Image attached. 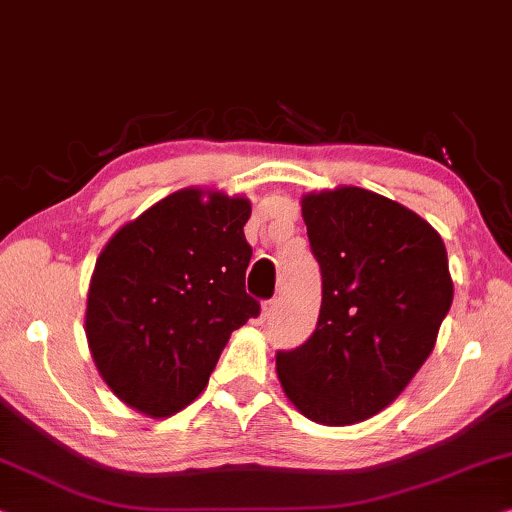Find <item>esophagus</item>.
Segmentation results:
<instances>
[{
	"label": "esophagus",
	"instance_id": "obj_1",
	"mask_svg": "<svg viewBox=\"0 0 512 512\" xmlns=\"http://www.w3.org/2000/svg\"><path fill=\"white\" fill-rule=\"evenodd\" d=\"M274 311H277V300H268V302H265V305H263L261 316H263V318H272Z\"/></svg>",
	"mask_w": 512,
	"mask_h": 512
}]
</instances>
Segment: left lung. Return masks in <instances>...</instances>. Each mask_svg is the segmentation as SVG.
Listing matches in <instances>:
<instances>
[{
    "instance_id": "8db88e82",
    "label": "left lung",
    "mask_w": 512,
    "mask_h": 512,
    "mask_svg": "<svg viewBox=\"0 0 512 512\" xmlns=\"http://www.w3.org/2000/svg\"><path fill=\"white\" fill-rule=\"evenodd\" d=\"M323 277L314 335L277 353V379L302 416L328 427L376 416L434 351L453 305L441 235L409 207L369 189L302 196Z\"/></svg>"
}]
</instances>
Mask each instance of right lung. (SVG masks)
<instances>
[{"label":"right lung","mask_w":512,"mask_h":512,"mask_svg":"<svg viewBox=\"0 0 512 512\" xmlns=\"http://www.w3.org/2000/svg\"><path fill=\"white\" fill-rule=\"evenodd\" d=\"M251 203L187 187L131 219L96 258L85 335L101 379L150 418L205 390L221 351L261 305L244 291Z\"/></svg>","instance_id":"1"}]
</instances>
